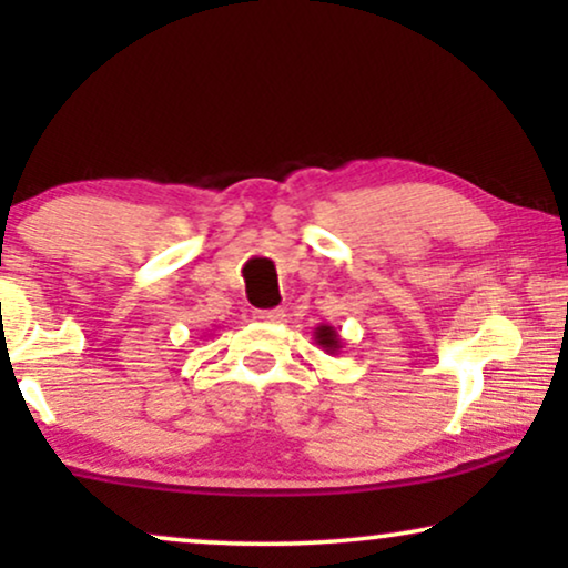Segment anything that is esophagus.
<instances>
[{
  "mask_svg": "<svg viewBox=\"0 0 568 568\" xmlns=\"http://www.w3.org/2000/svg\"><path fill=\"white\" fill-rule=\"evenodd\" d=\"M255 321L261 323H282L284 321V310H255Z\"/></svg>",
  "mask_w": 568,
  "mask_h": 568,
  "instance_id": "obj_1",
  "label": "esophagus"
}]
</instances>
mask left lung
I'll list each match as a JSON object with an SVG mask.
<instances>
[{"label":"left lung","instance_id":"1","mask_svg":"<svg viewBox=\"0 0 568 568\" xmlns=\"http://www.w3.org/2000/svg\"><path fill=\"white\" fill-rule=\"evenodd\" d=\"M313 338H315V344L328 354H338L341 348H344V341H341L338 331L333 328V325H325V323L317 325V328L313 331Z\"/></svg>","mask_w":568,"mask_h":568}]
</instances>
